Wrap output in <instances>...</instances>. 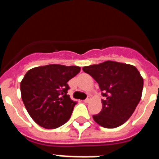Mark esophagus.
<instances>
[{"mask_svg":"<svg viewBox=\"0 0 159 159\" xmlns=\"http://www.w3.org/2000/svg\"><path fill=\"white\" fill-rule=\"evenodd\" d=\"M90 100H91V98H90V97H88V98H87L85 100H84V102H89Z\"/></svg>","mask_w":159,"mask_h":159,"instance_id":"1","label":"esophagus"}]
</instances>
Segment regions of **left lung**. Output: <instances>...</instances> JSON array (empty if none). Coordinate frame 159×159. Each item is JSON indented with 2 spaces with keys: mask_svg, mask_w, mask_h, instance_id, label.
<instances>
[{
  "mask_svg": "<svg viewBox=\"0 0 159 159\" xmlns=\"http://www.w3.org/2000/svg\"><path fill=\"white\" fill-rule=\"evenodd\" d=\"M99 84L102 95L101 111L93 116L105 128H116L127 122L142 97L143 78L134 66L107 60L83 67Z\"/></svg>",
  "mask_w": 159,
  "mask_h": 159,
  "instance_id": "8db88e82",
  "label": "left lung"
}]
</instances>
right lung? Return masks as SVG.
<instances>
[{"mask_svg":"<svg viewBox=\"0 0 159 159\" xmlns=\"http://www.w3.org/2000/svg\"><path fill=\"white\" fill-rule=\"evenodd\" d=\"M80 71L78 66L48 64L33 67L20 82L25 108L33 121L46 129H56L68 121L76 102L67 95V83Z\"/></svg>","mask_w":159,"mask_h":159,"instance_id":"right-lung-1","label":"right lung"}]
</instances>
